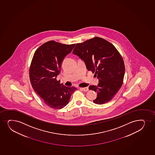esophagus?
Returning <instances> with one entry per match:
<instances>
[{"instance_id": "34e87169", "label": "esophagus", "mask_w": 155, "mask_h": 155, "mask_svg": "<svg viewBox=\"0 0 155 155\" xmlns=\"http://www.w3.org/2000/svg\"><path fill=\"white\" fill-rule=\"evenodd\" d=\"M80 89L82 90L83 91H88V87H85V88H80Z\"/></svg>"}]
</instances>
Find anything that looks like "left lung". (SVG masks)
Masks as SVG:
<instances>
[{"label": "left lung", "mask_w": 155, "mask_h": 155, "mask_svg": "<svg viewBox=\"0 0 155 155\" xmlns=\"http://www.w3.org/2000/svg\"><path fill=\"white\" fill-rule=\"evenodd\" d=\"M72 53L83 59L87 70L99 79L98 85L89 87L97 93L93 102L103 104L110 101L123 85L125 74V64L118 50L109 41L96 37L77 43Z\"/></svg>", "instance_id": "1"}]
</instances>
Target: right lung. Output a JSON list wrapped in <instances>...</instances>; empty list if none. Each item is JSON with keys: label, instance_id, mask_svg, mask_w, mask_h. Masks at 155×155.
<instances>
[{"label": "right lung", "instance_id": "1", "mask_svg": "<svg viewBox=\"0 0 155 155\" xmlns=\"http://www.w3.org/2000/svg\"><path fill=\"white\" fill-rule=\"evenodd\" d=\"M75 44L65 45L51 40L36 50L29 68L30 83L35 91L46 105L61 109L69 102L77 88L67 87L56 79L61 73L64 57L71 53Z\"/></svg>", "mask_w": 155, "mask_h": 155}]
</instances>
